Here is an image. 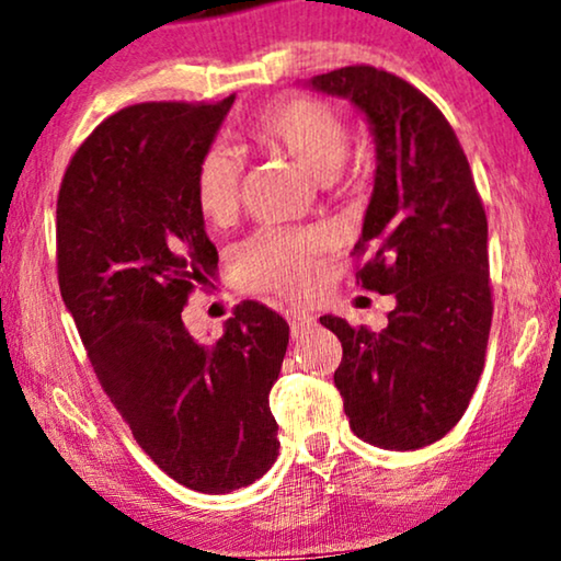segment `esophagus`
<instances>
[{"mask_svg":"<svg viewBox=\"0 0 561 561\" xmlns=\"http://www.w3.org/2000/svg\"><path fill=\"white\" fill-rule=\"evenodd\" d=\"M287 320H289V331H293V339H302L305 333L310 331L312 325H316V318L308 316V312H287Z\"/></svg>","mask_w":561,"mask_h":561,"instance_id":"1","label":"esophagus"}]
</instances>
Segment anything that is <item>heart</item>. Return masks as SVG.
Instances as JSON below:
<instances>
[{
    "label": "heart",
    "instance_id": "heart-1",
    "mask_svg": "<svg viewBox=\"0 0 561 561\" xmlns=\"http://www.w3.org/2000/svg\"><path fill=\"white\" fill-rule=\"evenodd\" d=\"M251 136L279 148L305 174L335 182L346 161L351 128L333 104L318 96H285L251 117ZM243 161L230 146L215 144L194 169V203L210 222L233 218L241 203ZM325 238L318 230L264 228L236 251V274L249 289L305 300L320 287V251Z\"/></svg>",
    "mask_w": 561,
    "mask_h": 561
}]
</instances>
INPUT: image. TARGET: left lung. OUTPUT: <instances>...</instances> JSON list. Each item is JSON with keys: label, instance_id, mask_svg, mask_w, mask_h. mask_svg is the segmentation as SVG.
I'll return each instance as SVG.
<instances>
[{"label": "left lung", "instance_id": "1", "mask_svg": "<svg viewBox=\"0 0 561 561\" xmlns=\"http://www.w3.org/2000/svg\"><path fill=\"white\" fill-rule=\"evenodd\" d=\"M375 133L377 171L354 256L356 285L394 295L385 331L323 316L343 356L333 382L351 431L379 449L444 438L472 400L492 323L488 215L444 112L405 79L343 66L310 79Z\"/></svg>", "mask_w": 561, "mask_h": 561}]
</instances>
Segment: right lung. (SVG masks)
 Segmentation results:
<instances>
[{"label": "right lung", "instance_id": "right-lung-1", "mask_svg": "<svg viewBox=\"0 0 561 561\" xmlns=\"http://www.w3.org/2000/svg\"><path fill=\"white\" fill-rule=\"evenodd\" d=\"M233 100L140 102L102 119L56 205L58 287L102 390L171 480L210 495L276 461L268 390L289 343L287 320L256 300L236 305L213 346L182 320L218 268L194 169Z\"/></svg>", "mask_w": 561, "mask_h": 561}]
</instances>
